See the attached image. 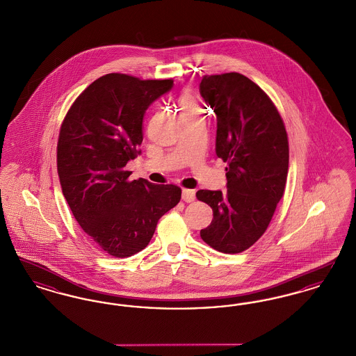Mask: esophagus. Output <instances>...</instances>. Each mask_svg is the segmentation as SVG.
Listing matches in <instances>:
<instances>
[{"instance_id":"1","label":"esophagus","mask_w":356,"mask_h":356,"mask_svg":"<svg viewBox=\"0 0 356 356\" xmlns=\"http://www.w3.org/2000/svg\"><path fill=\"white\" fill-rule=\"evenodd\" d=\"M196 197V193L193 189H183V200L186 203H192Z\"/></svg>"}]
</instances>
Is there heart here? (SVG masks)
Returning a JSON list of instances; mask_svg holds the SVG:
<instances>
[{
  "label": "heart",
  "mask_w": 356,
  "mask_h": 356,
  "mask_svg": "<svg viewBox=\"0 0 356 356\" xmlns=\"http://www.w3.org/2000/svg\"><path fill=\"white\" fill-rule=\"evenodd\" d=\"M181 108L183 111H188V109H195L196 108V104L193 102V99L191 96H183L181 97Z\"/></svg>",
  "instance_id": "1"
}]
</instances>
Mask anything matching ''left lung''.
Returning a JSON list of instances; mask_svg holds the SVG:
<instances>
[{
	"label": "left lung",
	"instance_id": "8db88e82",
	"mask_svg": "<svg viewBox=\"0 0 356 356\" xmlns=\"http://www.w3.org/2000/svg\"><path fill=\"white\" fill-rule=\"evenodd\" d=\"M200 95L218 120L216 154L228 163L227 192L200 189L213 211L200 236L222 254L248 250L266 232L287 181L284 122L266 92L231 72L204 76Z\"/></svg>",
	"mask_w": 356,
	"mask_h": 356
}]
</instances>
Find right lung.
<instances>
[{"label":"right lung","mask_w":356,"mask_h":356,"mask_svg":"<svg viewBox=\"0 0 356 356\" xmlns=\"http://www.w3.org/2000/svg\"><path fill=\"white\" fill-rule=\"evenodd\" d=\"M172 80L109 73L89 85L63 121L57 172L74 219L102 251L129 257L151 241L157 221L176 207L181 189L129 180L128 161L141 152L143 120Z\"/></svg>","instance_id":"add662e5"}]
</instances>
